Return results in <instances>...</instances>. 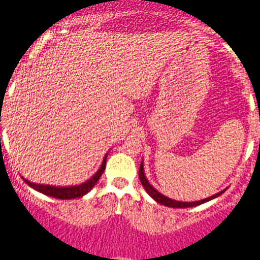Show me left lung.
Wrapping results in <instances>:
<instances>
[{"label": "left lung", "instance_id": "8db88e82", "mask_svg": "<svg viewBox=\"0 0 260 260\" xmlns=\"http://www.w3.org/2000/svg\"><path fill=\"white\" fill-rule=\"evenodd\" d=\"M138 176H140V181H141L142 186H144V188L146 190V192L149 193V195L151 196V198L154 199L156 203L161 204V205H166V207H169V208H192V207H198V205H201V204L207 203V201H210V200H213V199L218 198V196L222 195V193L224 192V190H223V191H220V192L215 193V195H213V196H209V198H207V199H203V200H199V201H191V203H188V201H177V200H173V199L167 198L166 195L160 193L159 191L155 190V188L152 187L151 185H150V182L147 181L146 176H145L144 161H141V166H140V172H138Z\"/></svg>", "mask_w": 260, "mask_h": 260}]
</instances>
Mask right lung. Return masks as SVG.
I'll use <instances>...</instances> for the list:
<instances>
[{
	"label": "right lung",
	"mask_w": 260,
	"mask_h": 260,
	"mask_svg": "<svg viewBox=\"0 0 260 260\" xmlns=\"http://www.w3.org/2000/svg\"><path fill=\"white\" fill-rule=\"evenodd\" d=\"M106 157H108V154L104 157L103 163H101V167L99 168V171L88 179V181L83 182L81 185H75V186H67V187H57V186H50V185H41V183H33V182L28 181V179L23 178L24 182L26 185L30 186L31 188H35L38 192L43 193V195L51 196V198L60 199V200H70V199H77L82 198L86 193H88L89 191L92 190L94 185L97 183V181L100 179L101 174L104 173L106 167Z\"/></svg>",
	"instance_id": "add662e5"
}]
</instances>
